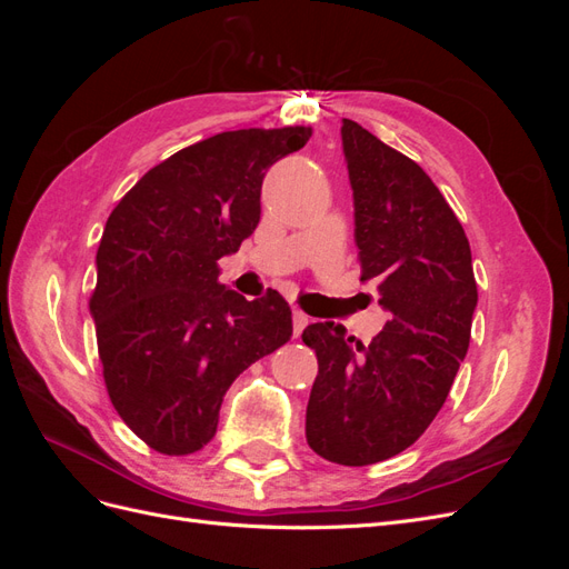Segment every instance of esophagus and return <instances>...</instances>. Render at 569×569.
I'll return each instance as SVG.
<instances>
[{
	"label": "esophagus",
	"mask_w": 569,
	"mask_h": 569,
	"mask_svg": "<svg viewBox=\"0 0 569 569\" xmlns=\"http://www.w3.org/2000/svg\"><path fill=\"white\" fill-rule=\"evenodd\" d=\"M291 318H295V337H301V332L306 330V325L311 322V318H308L303 311H299V308H295V316Z\"/></svg>",
	"instance_id": "obj_1"
}]
</instances>
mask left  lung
<instances>
[{"instance_id":"8db88e82","label":"left lung","mask_w":569,"mask_h":569,"mask_svg":"<svg viewBox=\"0 0 569 569\" xmlns=\"http://www.w3.org/2000/svg\"><path fill=\"white\" fill-rule=\"evenodd\" d=\"M360 280L389 313L368 347L335 322L303 330L318 377L306 441L330 462L372 465L432 425L470 347L477 282L470 242L439 187L401 151L343 118Z\"/></svg>"}]
</instances>
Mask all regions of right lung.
Returning a JSON list of instances; mask_svg holds the SVG:
<instances>
[{
    "label": "right lung",
    "instance_id": "right-lung-1",
    "mask_svg": "<svg viewBox=\"0 0 569 569\" xmlns=\"http://www.w3.org/2000/svg\"><path fill=\"white\" fill-rule=\"evenodd\" d=\"M311 128L230 130L153 166L111 211L90 313L118 416L149 449L187 456L216 435L222 396L291 337L274 289L247 301L218 280L261 220L268 168Z\"/></svg>",
    "mask_w": 569,
    "mask_h": 569
}]
</instances>
